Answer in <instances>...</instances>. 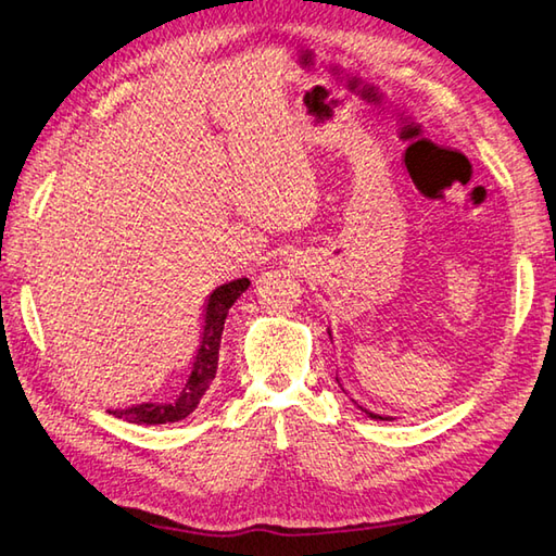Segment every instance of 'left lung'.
<instances>
[{"label": "left lung", "instance_id": "1", "mask_svg": "<svg viewBox=\"0 0 556 556\" xmlns=\"http://www.w3.org/2000/svg\"><path fill=\"white\" fill-rule=\"evenodd\" d=\"M328 336H330V330H328ZM338 383H340V379H338ZM352 401H355V399H352ZM355 403H357V401H355ZM357 408H359L362 413H367V416H369V418H375V420H393L391 416H379V413H371L369 408H365V406H359V403H357Z\"/></svg>", "mask_w": 556, "mask_h": 556}]
</instances>
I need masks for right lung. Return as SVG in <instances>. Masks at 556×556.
I'll return each instance as SVG.
<instances>
[{
	"label": "right lung",
	"mask_w": 556,
	"mask_h": 556,
	"mask_svg": "<svg viewBox=\"0 0 556 556\" xmlns=\"http://www.w3.org/2000/svg\"><path fill=\"white\" fill-rule=\"evenodd\" d=\"M250 287V279H233L228 285H220L206 299L204 308V328H201L197 355L189 365L187 383L179 389L177 396L165 401H148L136 403L128 408H109L111 416L124 418L136 426H163V422L185 420L189 413H194L201 396H204L208 383L214 381L218 369V348L220 336H224V323L228 318L230 306L236 304L240 294Z\"/></svg>",
	"instance_id": "add662e5"
}]
</instances>
